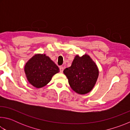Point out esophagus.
<instances>
[{
  "mask_svg": "<svg viewBox=\"0 0 130 130\" xmlns=\"http://www.w3.org/2000/svg\"><path fill=\"white\" fill-rule=\"evenodd\" d=\"M63 69H64V68H63V67H60V72H63Z\"/></svg>",
  "mask_w": 130,
  "mask_h": 130,
  "instance_id": "esophagus-1",
  "label": "esophagus"
}]
</instances>
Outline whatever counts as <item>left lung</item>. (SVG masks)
I'll use <instances>...</instances> for the list:
<instances>
[{"label": "left lung", "mask_w": 130, "mask_h": 130, "mask_svg": "<svg viewBox=\"0 0 130 130\" xmlns=\"http://www.w3.org/2000/svg\"><path fill=\"white\" fill-rule=\"evenodd\" d=\"M63 73L67 77L70 87L78 94H86L95 85L99 76V70L88 55L76 56L71 67L65 68Z\"/></svg>", "instance_id": "1"}]
</instances>
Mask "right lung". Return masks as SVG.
<instances>
[{"instance_id":"obj_1","label":"right lung","mask_w":130,"mask_h":130,"mask_svg":"<svg viewBox=\"0 0 130 130\" xmlns=\"http://www.w3.org/2000/svg\"><path fill=\"white\" fill-rule=\"evenodd\" d=\"M25 72L28 82L39 88L49 83L60 69L45 54H36L26 63Z\"/></svg>"}]
</instances>
